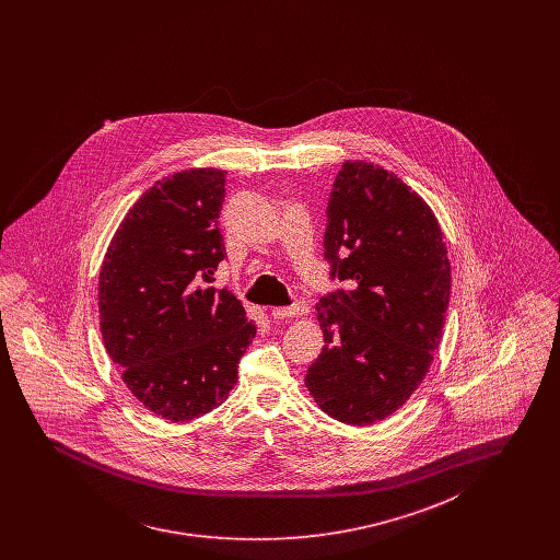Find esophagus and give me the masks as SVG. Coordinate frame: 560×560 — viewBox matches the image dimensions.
<instances>
[{
  "label": "esophagus",
  "instance_id": "obj_1",
  "mask_svg": "<svg viewBox=\"0 0 560 560\" xmlns=\"http://www.w3.org/2000/svg\"><path fill=\"white\" fill-rule=\"evenodd\" d=\"M307 314V304L305 302H295V304L288 305V307H272L271 316L277 320H288V318H295V316H304Z\"/></svg>",
  "mask_w": 560,
  "mask_h": 560
}]
</instances>
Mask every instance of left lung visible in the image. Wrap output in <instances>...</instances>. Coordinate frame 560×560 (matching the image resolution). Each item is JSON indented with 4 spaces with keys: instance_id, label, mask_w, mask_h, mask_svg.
Returning <instances> with one entry per match:
<instances>
[{
    "instance_id": "left-lung-1",
    "label": "left lung",
    "mask_w": 560,
    "mask_h": 560,
    "mask_svg": "<svg viewBox=\"0 0 560 560\" xmlns=\"http://www.w3.org/2000/svg\"><path fill=\"white\" fill-rule=\"evenodd\" d=\"M324 258L345 281L320 298L324 349L305 386L347 424H372L419 388L450 304V260L429 205L396 174L345 162L326 207Z\"/></svg>"
}]
</instances>
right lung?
Listing matches in <instances>:
<instances>
[{
  "mask_svg": "<svg viewBox=\"0 0 560 560\" xmlns=\"http://www.w3.org/2000/svg\"><path fill=\"white\" fill-rule=\"evenodd\" d=\"M225 172L192 168L155 183L129 209L98 281L108 357L143 407L174 423L221 405L256 335L230 289L211 288L225 244Z\"/></svg>",
  "mask_w": 560,
  "mask_h": 560,
  "instance_id": "right-lung-1",
  "label": "right lung"
}]
</instances>
